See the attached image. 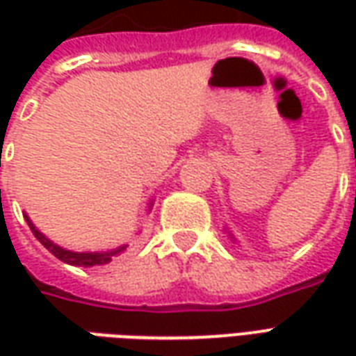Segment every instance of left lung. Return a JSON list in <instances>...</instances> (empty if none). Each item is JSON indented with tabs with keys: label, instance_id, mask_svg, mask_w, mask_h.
Returning <instances> with one entry per match:
<instances>
[{
	"label": "left lung",
	"instance_id": "1",
	"mask_svg": "<svg viewBox=\"0 0 356 356\" xmlns=\"http://www.w3.org/2000/svg\"><path fill=\"white\" fill-rule=\"evenodd\" d=\"M225 232L229 234V238H231L232 242H234V244H238V240H236V236H234V232H232L231 229H229V227H225Z\"/></svg>",
	"mask_w": 356,
	"mask_h": 356
}]
</instances>
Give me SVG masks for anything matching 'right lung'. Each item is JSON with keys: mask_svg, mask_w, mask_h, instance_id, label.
<instances>
[{"mask_svg": "<svg viewBox=\"0 0 356 356\" xmlns=\"http://www.w3.org/2000/svg\"><path fill=\"white\" fill-rule=\"evenodd\" d=\"M150 208H152V200H148V211H150ZM24 219H26L30 231L34 232L35 238L40 240L43 246L49 250L51 254L55 255L57 259H60L63 263H66V265H74V267H97V265H106V263L112 261L114 257L124 254L125 250H127V246H129V244H122V246L114 248V250H106V252H102V250L101 252H74V250L58 246L53 240L47 238V236L32 223V219L28 217V213H24Z\"/></svg>", "mask_w": 356, "mask_h": 356, "instance_id": "obj_1", "label": "right lung"}]
</instances>
